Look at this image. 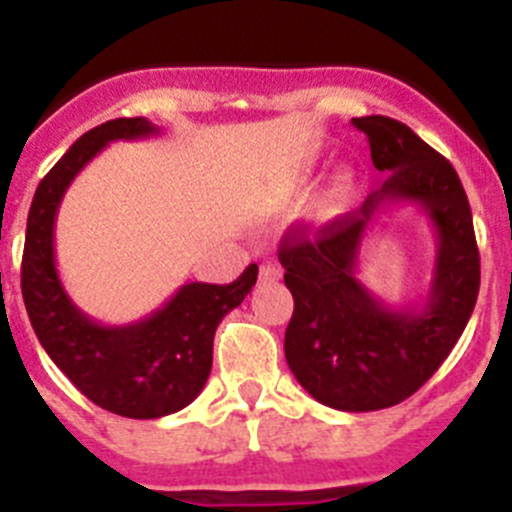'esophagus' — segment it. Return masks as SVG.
<instances>
[{"instance_id":"esophagus-1","label":"esophagus","mask_w":512,"mask_h":512,"mask_svg":"<svg viewBox=\"0 0 512 512\" xmlns=\"http://www.w3.org/2000/svg\"><path fill=\"white\" fill-rule=\"evenodd\" d=\"M279 277H282V266H279L277 261H264V264H261V271H259L261 282H274V279Z\"/></svg>"}]
</instances>
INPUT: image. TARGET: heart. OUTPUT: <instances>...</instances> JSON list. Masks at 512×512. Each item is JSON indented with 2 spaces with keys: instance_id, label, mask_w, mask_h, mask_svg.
<instances>
[{
  "instance_id": "heart-1",
  "label": "heart",
  "mask_w": 512,
  "mask_h": 512,
  "mask_svg": "<svg viewBox=\"0 0 512 512\" xmlns=\"http://www.w3.org/2000/svg\"><path fill=\"white\" fill-rule=\"evenodd\" d=\"M356 192H359V179L351 166H341L336 174L330 176L325 189L320 192V212L325 217H336L354 205Z\"/></svg>"
}]
</instances>
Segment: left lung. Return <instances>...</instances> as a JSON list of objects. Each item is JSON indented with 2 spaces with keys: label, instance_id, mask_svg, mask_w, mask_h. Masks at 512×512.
Returning a JSON list of instances; mask_svg holds the SVG:
<instances>
[{
  "label": "left lung",
  "instance_id": "8db88e82",
  "mask_svg": "<svg viewBox=\"0 0 512 512\" xmlns=\"http://www.w3.org/2000/svg\"><path fill=\"white\" fill-rule=\"evenodd\" d=\"M351 122L369 138L374 169L387 179L315 238H284L279 261L295 297L284 356L315 400L369 413L408 400L451 354L477 302L479 251L454 166L392 117ZM392 204H415L437 233L429 292L405 308L387 306L355 277L365 233Z\"/></svg>",
  "mask_w": 512,
  "mask_h": 512
}]
</instances>
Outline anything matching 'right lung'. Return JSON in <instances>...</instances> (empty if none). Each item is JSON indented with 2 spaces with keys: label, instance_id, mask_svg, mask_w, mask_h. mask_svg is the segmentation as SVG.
Listing matches in <instances>:
<instances>
[{
  "label": "right lung",
  "instance_id": "1",
  "mask_svg": "<svg viewBox=\"0 0 512 512\" xmlns=\"http://www.w3.org/2000/svg\"><path fill=\"white\" fill-rule=\"evenodd\" d=\"M158 133L146 117H120L81 135L35 189L22 253V300L45 354L94 405L135 420L164 418L200 395L212 369L217 325L259 277V266L251 264L233 284L187 282L169 302L128 325L97 323L66 295L53 246L63 194L112 140Z\"/></svg>",
  "mask_w": 512,
  "mask_h": 512
}]
</instances>
